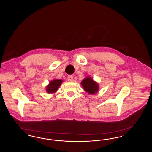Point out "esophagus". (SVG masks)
<instances>
[{"mask_svg": "<svg viewBox=\"0 0 152 152\" xmlns=\"http://www.w3.org/2000/svg\"><path fill=\"white\" fill-rule=\"evenodd\" d=\"M68 79L69 80V81H73V77L72 75H69L68 77Z\"/></svg>", "mask_w": 152, "mask_h": 152, "instance_id": "1", "label": "esophagus"}]
</instances>
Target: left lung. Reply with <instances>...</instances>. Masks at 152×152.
<instances>
[{
  "label": "left lung",
  "mask_w": 152,
  "mask_h": 152,
  "mask_svg": "<svg viewBox=\"0 0 152 152\" xmlns=\"http://www.w3.org/2000/svg\"><path fill=\"white\" fill-rule=\"evenodd\" d=\"M81 85L88 94H93L97 93L99 89V84L90 77H86L81 82Z\"/></svg>",
  "instance_id": "8db88e82"
}]
</instances>
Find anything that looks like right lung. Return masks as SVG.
Listing matches in <instances>:
<instances>
[{
	"label": "right lung",
	"mask_w": 152,
	"mask_h": 152,
	"mask_svg": "<svg viewBox=\"0 0 152 152\" xmlns=\"http://www.w3.org/2000/svg\"><path fill=\"white\" fill-rule=\"evenodd\" d=\"M61 79H53L51 80L49 84L46 86V92L48 94H55L56 92L59 87L63 83Z\"/></svg>",
	"instance_id": "1"
}]
</instances>
